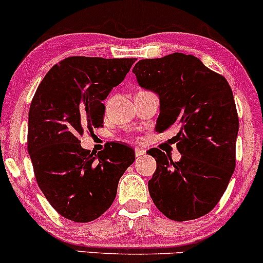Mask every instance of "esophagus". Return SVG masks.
I'll return each instance as SVG.
<instances>
[{
	"label": "esophagus",
	"mask_w": 263,
	"mask_h": 263,
	"mask_svg": "<svg viewBox=\"0 0 263 263\" xmlns=\"http://www.w3.org/2000/svg\"><path fill=\"white\" fill-rule=\"evenodd\" d=\"M144 154H145V150L140 149V147H135V156H137V158H140V156H143Z\"/></svg>",
	"instance_id": "esophagus-1"
}]
</instances>
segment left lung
<instances>
[{
    "label": "left lung",
    "instance_id": "left-lung-1",
    "mask_svg": "<svg viewBox=\"0 0 263 263\" xmlns=\"http://www.w3.org/2000/svg\"><path fill=\"white\" fill-rule=\"evenodd\" d=\"M138 84L160 100L156 132L175 129L181 159L149 150L156 170L147 182L155 206L174 221L201 217L217 205L236 165L238 117L225 77L199 58L173 53L141 60L133 68Z\"/></svg>",
    "mask_w": 263,
    "mask_h": 263
}]
</instances>
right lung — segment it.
I'll return each instance as SVG.
<instances>
[{"label":"right lung","mask_w":263,"mask_h":263,"mask_svg":"<svg viewBox=\"0 0 263 263\" xmlns=\"http://www.w3.org/2000/svg\"><path fill=\"white\" fill-rule=\"evenodd\" d=\"M135 58L68 57L38 85L28 113V153L38 186L58 214L74 222L110 208L119 179L134 163L132 147L110 143L94 154L81 146L85 129L103 126L104 100Z\"/></svg>","instance_id":"add662e5"}]
</instances>
